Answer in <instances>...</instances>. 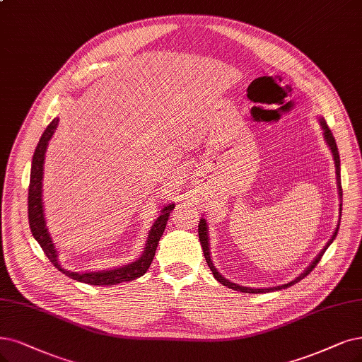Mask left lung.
<instances>
[{"label":"left lung","mask_w":362,"mask_h":362,"mask_svg":"<svg viewBox=\"0 0 362 362\" xmlns=\"http://www.w3.org/2000/svg\"><path fill=\"white\" fill-rule=\"evenodd\" d=\"M319 120H320V127H322V129H324V137H325V140H327V143H328V146H329V149H331V152H332L334 163H336L337 188H339V195H340V199H341V197H343V191H341V180H340V156H339V149H337L336 140H334L332 132H331V129L328 128V125H327L325 120H324V119H319ZM340 213H341V204H340ZM339 225H340V223H339ZM339 225H337L336 231H334V234H332L331 240H329V242L327 243V246H325V247L322 249V252H320L319 255L315 258V261L309 265V269H307V270H305L300 277H297L296 280H292V282H289V284H286V285H282V286H274V288H269V289H252V288H246V286H240V285L231 284L230 280H226L225 277H222V276L218 273V270L215 269V265H213V262H211V259H210V252H209V235H207V223H206V219H202V221H199V225H198V237H199V242H202V246H203V252H204V257H206V262H207V265L210 267V270H211L213 276H215V279L218 280V282H221L223 286H228V288H231V289H234V291L246 292V293H262V292H272V291H277V289H285V288H289V286H292V285L298 284L300 280H301V279H304L307 274H310V273H312V270H313L315 267L317 265V262L320 261V258L324 257V253H325V250L328 249V246L332 243V240L336 238L337 231H339Z\"/></svg>","instance_id":"8db88e82"}]
</instances>
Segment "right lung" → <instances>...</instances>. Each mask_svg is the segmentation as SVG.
<instances>
[{
  "label": "right lung",
  "instance_id": "add662e5",
  "mask_svg": "<svg viewBox=\"0 0 362 362\" xmlns=\"http://www.w3.org/2000/svg\"><path fill=\"white\" fill-rule=\"evenodd\" d=\"M59 119L55 117L45 129L42 139H40L35 152L33 156V165H31V179H30V188H28V219H30V228L34 235V238L42 246L45 255L49 258V261L57 267L59 272H62L65 276H69L77 282H83L89 285H105L112 286L122 282H129V280L137 279L143 276L153 261L156 246L159 243V238L163 235L167 221L170 218V213L174 209V204H168L160 211V216L155 221L152 230L149 233V238H147V243L144 247L143 255L134 261L132 264H128L125 267H120V269L109 270V272H97V273H74L64 270L61 264L58 262V255L55 246L52 243V238L46 228V221L43 215V203H42V180H43V164H45V153L49 140L52 139L53 132H55L58 127Z\"/></svg>",
  "mask_w": 362,
  "mask_h": 362
}]
</instances>
